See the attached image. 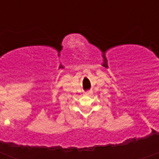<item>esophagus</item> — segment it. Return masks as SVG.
Segmentation results:
<instances>
[{
    "label": "esophagus",
    "instance_id": "obj_1",
    "mask_svg": "<svg viewBox=\"0 0 159 159\" xmlns=\"http://www.w3.org/2000/svg\"><path fill=\"white\" fill-rule=\"evenodd\" d=\"M92 94H93L92 91H87V92H85V95H91Z\"/></svg>",
    "mask_w": 159,
    "mask_h": 159
}]
</instances>
